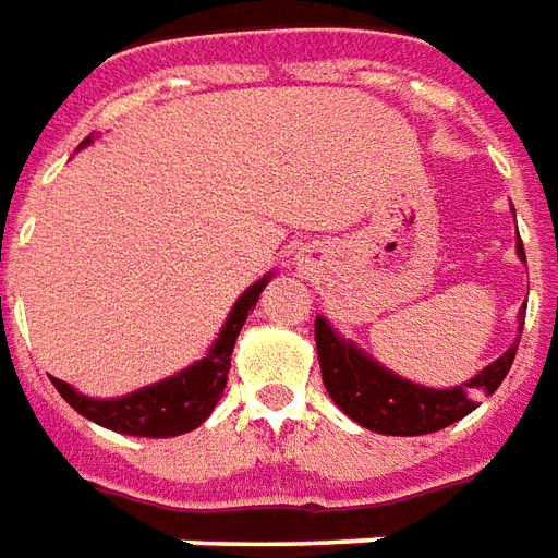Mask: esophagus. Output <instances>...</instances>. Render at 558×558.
Instances as JSON below:
<instances>
[{
	"label": "esophagus",
	"instance_id": "obj_1",
	"mask_svg": "<svg viewBox=\"0 0 558 558\" xmlns=\"http://www.w3.org/2000/svg\"><path fill=\"white\" fill-rule=\"evenodd\" d=\"M316 251L314 247H302V254H299V266H314Z\"/></svg>",
	"mask_w": 558,
	"mask_h": 558
}]
</instances>
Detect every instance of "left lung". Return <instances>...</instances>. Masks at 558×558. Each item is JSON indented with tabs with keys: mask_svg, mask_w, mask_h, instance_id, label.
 <instances>
[{
	"mask_svg": "<svg viewBox=\"0 0 558 558\" xmlns=\"http://www.w3.org/2000/svg\"><path fill=\"white\" fill-rule=\"evenodd\" d=\"M517 256L526 263L520 235H517ZM523 311H520V319H523ZM314 328L323 383H326L331 400L355 424L374 433H386V436L436 433L454 421L466 418L469 412L478 407L481 395H493L502 386V379L514 364L517 343H520V331H523L520 326L514 343L463 386L427 388L403 379L395 371H388L386 364L371 359L355 340L335 331L326 316H316Z\"/></svg>",
	"mask_w": 558,
	"mask_h": 558,
	"instance_id": "left-lung-1",
	"label": "left lung"
}]
</instances>
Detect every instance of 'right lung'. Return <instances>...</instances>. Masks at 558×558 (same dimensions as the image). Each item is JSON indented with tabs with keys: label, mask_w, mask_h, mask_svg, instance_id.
Listing matches in <instances>:
<instances>
[{
	"label": "right lung",
	"mask_w": 558,
	"mask_h": 558,
	"mask_svg": "<svg viewBox=\"0 0 558 558\" xmlns=\"http://www.w3.org/2000/svg\"><path fill=\"white\" fill-rule=\"evenodd\" d=\"M92 137L80 143V148L89 146ZM275 271H268L266 278H259L254 287L239 295V302L232 304L227 323L220 328L218 340L211 343V350L184 367L179 374L160 379L155 386L137 388L125 398H86L77 388L68 386L62 379H53L56 391L68 400V407L83 415V418L101 424L107 430L128 433V436H146V439H167V436H182L187 430H196L203 421L218 407L227 374H230V359L235 350V338L242 331L244 319L259 302V292L266 290Z\"/></svg>",
	"instance_id": "add662e5"
}]
</instances>
